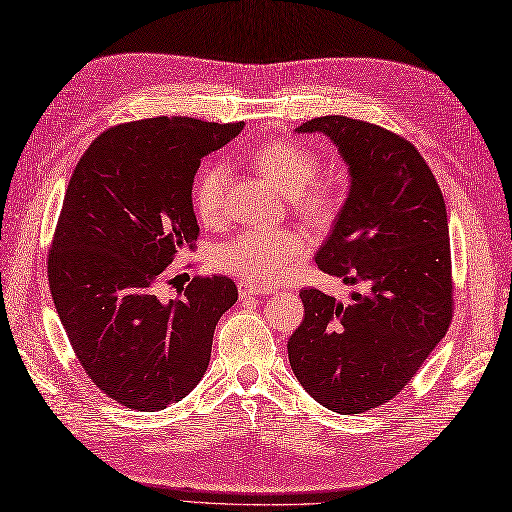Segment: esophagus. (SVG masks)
<instances>
[{"label":"esophagus","mask_w":512,"mask_h":512,"mask_svg":"<svg viewBox=\"0 0 512 512\" xmlns=\"http://www.w3.org/2000/svg\"><path fill=\"white\" fill-rule=\"evenodd\" d=\"M271 295V290L265 286H258V284H250V282H241L239 284V297L241 299H250V297H265Z\"/></svg>","instance_id":"obj_1"}]
</instances>
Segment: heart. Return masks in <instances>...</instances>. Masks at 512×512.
Segmentation results:
<instances>
[{
    "label": "heart",
    "mask_w": 512,
    "mask_h": 512,
    "mask_svg": "<svg viewBox=\"0 0 512 512\" xmlns=\"http://www.w3.org/2000/svg\"><path fill=\"white\" fill-rule=\"evenodd\" d=\"M258 170L290 196L295 209L310 219H325L336 209L338 191L331 181H316L319 159L293 142H269L254 155ZM228 168L224 161L206 165L193 185V209L206 224L224 215ZM308 239L299 230H247L215 250L217 267L245 282L275 284L288 278L308 254Z\"/></svg>",
    "instance_id": "b5f03b06"
}]
</instances>
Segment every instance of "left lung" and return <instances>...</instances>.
<instances>
[{
    "label": "left lung",
    "instance_id": "obj_1",
    "mask_svg": "<svg viewBox=\"0 0 512 512\" xmlns=\"http://www.w3.org/2000/svg\"><path fill=\"white\" fill-rule=\"evenodd\" d=\"M295 131L323 133L347 163V200L314 260L362 290L349 303L301 290L306 314L288 340V362L316 403L349 416L390 403L446 336V204L416 146L392 131L347 116Z\"/></svg>",
    "mask_w": 512,
    "mask_h": 512
}]
</instances>
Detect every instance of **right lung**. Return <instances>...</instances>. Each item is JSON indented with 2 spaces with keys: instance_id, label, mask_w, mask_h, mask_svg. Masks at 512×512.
Segmentation results:
<instances>
[{
  "instance_id": "1",
  "label": "right lung",
  "mask_w": 512,
  "mask_h": 512,
  "mask_svg": "<svg viewBox=\"0 0 512 512\" xmlns=\"http://www.w3.org/2000/svg\"><path fill=\"white\" fill-rule=\"evenodd\" d=\"M243 122L159 116L90 144L68 183L49 252V288L86 375L116 403L165 409L209 368L215 325L239 293L226 275L193 278L176 299L159 284L193 250L191 189L202 157Z\"/></svg>"
}]
</instances>
